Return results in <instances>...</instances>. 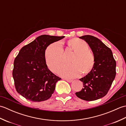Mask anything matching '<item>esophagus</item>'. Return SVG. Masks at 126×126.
Returning <instances> with one entry per match:
<instances>
[{
    "mask_svg": "<svg viewBox=\"0 0 126 126\" xmlns=\"http://www.w3.org/2000/svg\"><path fill=\"white\" fill-rule=\"evenodd\" d=\"M64 79L65 80V81H66L67 82H68L69 83H71L73 82V80H71V79Z\"/></svg>",
    "mask_w": 126,
    "mask_h": 126,
    "instance_id": "obj_1",
    "label": "esophagus"
}]
</instances>
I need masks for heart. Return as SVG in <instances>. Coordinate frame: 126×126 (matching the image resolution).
<instances>
[{
    "mask_svg": "<svg viewBox=\"0 0 126 126\" xmlns=\"http://www.w3.org/2000/svg\"><path fill=\"white\" fill-rule=\"evenodd\" d=\"M69 48L74 52L69 64L63 65L58 71L60 76L68 79L75 78L82 73L87 74L95 64L94 55L89 50V45L84 40L72 39L68 42ZM46 64L50 70L56 73L63 62V49L61 42L50 44L44 53Z\"/></svg>",
    "mask_w": 126,
    "mask_h": 126,
    "instance_id": "b5f03b06",
    "label": "heart"
}]
</instances>
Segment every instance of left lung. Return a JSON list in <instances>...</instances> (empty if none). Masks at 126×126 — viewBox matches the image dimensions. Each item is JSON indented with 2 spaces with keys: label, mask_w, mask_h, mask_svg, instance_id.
<instances>
[{
  "label": "left lung",
  "mask_w": 126,
  "mask_h": 126,
  "mask_svg": "<svg viewBox=\"0 0 126 126\" xmlns=\"http://www.w3.org/2000/svg\"><path fill=\"white\" fill-rule=\"evenodd\" d=\"M92 49L95 62L92 70L79 80L83 88L76 93L79 98L90 101L104 97L110 89L116 76V61L110 48L96 37L85 35L79 37Z\"/></svg>",
  "instance_id": "1"
}]
</instances>
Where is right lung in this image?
I'll list each match as a JSON object with an SVG mask.
<instances>
[{"label":"right lung","mask_w":126,"mask_h":126,"mask_svg":"<svg viewBox=\"0 0 126 126\" xmlns=\"http://www.w3.org/2000/svg\"><path fill=\"white\" fill-rule=\"evenodd\" d=\"M64 36L41 35L23 47L14 61L13 78L17 92L27 100L41 102L49 99L61 79L46 64L44 53L51 44Z\"/></svg>","instance_id":"1"}]
</instances>
